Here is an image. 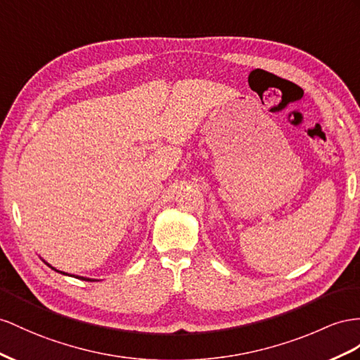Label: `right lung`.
Wrapping results in <instances>:
<instances>
[{
	"mask_svg": "<svg viewBox=\"0 0 360 360\" xmlns=\"http://www.w3.org/2000/svg\"><path fill=\"white\" fill-rule=\"evenodd\" d=\"M45 263H47V262H45ZM47 264H49V263H47ZM49 266H50L51 269H54L51 264H49ZM54 271H56V272H60V274H63V275H70V274H67V272H62V271H58V269H54ZM70 276H76V278H80V280H86V281H96L94 278H86V276H79V275H70Z\"/></svg>",
	"mask_w": 360,
	"mask_h": 360,
	"instance_id": "add662e5",
	"label": "right lung"
}]
</instances>
